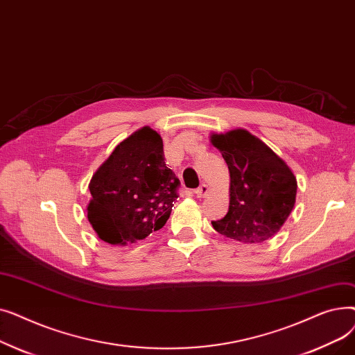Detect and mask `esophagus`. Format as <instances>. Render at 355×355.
<instances>
[{
	"label": "esophagus",
	"mask_w": 355,
	"mask_h": 355,
	"mask_svg": "<svg viewBox=\"0 0 355 355\" xmlns=\"http://www.w3.org/2000/svg\"><path fill=\"white\" fill-rule=\"evenodd\" d=\"M194 193H196V196H197L198 198H204V197H206V196L209 194V187H207L206 184H201L200 187H198Z\"/></svg>",
	"instance_id": "1"
}]
</instances>
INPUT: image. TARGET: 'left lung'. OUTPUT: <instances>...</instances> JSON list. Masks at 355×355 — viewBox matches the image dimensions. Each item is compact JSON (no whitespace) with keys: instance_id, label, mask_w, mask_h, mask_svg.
Returning a JSON list of instances; mask_svg holds the SVG:
<instances>
[{"instance_id":"obj_1","label":"left lung","mask_w":355,"mask_h":355,"mask_svg":"<svg viewBox=\"0 0 355 355\" xmlns=\"http://www.w3.org/2000/svg\"><path fill=\"white\" fill-rule=\"evenodd\" d=\"M210 142L230 173L229 211L211 221L214 230L245 245L263 243L281 230L295 206V174L262 139L243 128L213 132Z\"/></svg>"}]
</instances>
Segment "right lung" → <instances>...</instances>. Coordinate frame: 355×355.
I'll return each instance as SVG.
<instances>
[{"mask_svg":"<svg viewBox=\"0 0 355 355\" xmlns=\"http://www.w3.org/2000/svg\"><path fill=\"white\" fill-rule=\"evenodd\" d=\"M180 180L164 162L162 138L142 126L93 174L87 218L98 237L125 246L159 230L170 218Z\"/></svg>","mask_w":355,"mask_h":355,"instance_id":"add662e5","label":"right lung"}]
</instances>
